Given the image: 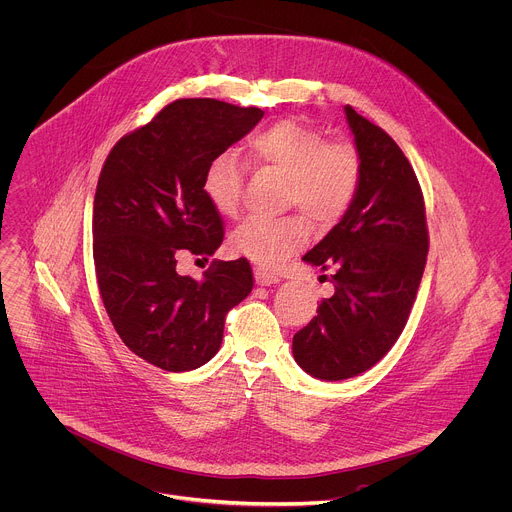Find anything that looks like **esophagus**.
Masks as SVG:
<instances>
[{
	"label": "esophagus",
	"instance_id": "1",
	"mask_svg": "<svg viewBox=\"0 0 512 512\" xmlns=\"http://www.w3.org/2000/svg\"><path fill=\"white\" fill-rule=\"evenodd\" d=\"M255 283L257 285H275V283H279V277L261 269V267H257L255 269Z\"/></svg>",
	"mask_w": 512,
	"mask_h": 512
}]
</instances>
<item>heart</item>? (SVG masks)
Instances as JSON below:
<instances>
[{
	"mask_svg": "<svg viewBox=\"0 0 512 512\" xmlns=\"http://www.w3.org/2000/svg\"><path fill=\"white\" fill-rule=\"evenodd\" d=\"M253 165L271 167L289 181L287 201L309 219L331 225L353 205L361 183V161L343 141H327L325 133L301 121L285 119L245 141ZM245 169L231 151L215 153L203 171V193L223 217L241 207ZM309 241V225L295 215L249 217L229 237V249L263 269H277Z\"/></svg>",
	"mask_w": 512,
	"mask_h": 512,
	"instance_id": "obj_1",
	"label": "heart"
}]
</instances>
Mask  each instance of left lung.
<instances>
[{
	"label": "left lung",
	"instance_id": "obj_1",
	"mask_svg": "<svg viewBox=\"0 0 512 512\" xmlns=\"http://www.w3.org/2000/svg\"><path fill=\"white\" fill-rule=\"evenodd\" d=\"M345 115L361 183L343 219L303 257L333 271L335 293L293 337L299 367L323 381L357 377L391 351L411 315L429 253L425 199L409 159L351 105Z\"/></svg>",
	"mask_w": 512,
	"mask_h": 512
}]
</instances>
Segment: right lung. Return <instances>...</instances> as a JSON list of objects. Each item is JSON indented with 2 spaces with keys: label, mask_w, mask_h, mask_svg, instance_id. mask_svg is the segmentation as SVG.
Masks as SVG:
<instances>
[{
  "label": "right lung",
  "mask_w": 512,
  "mask_h": 512,
  "mask_svg": "<svg viewBox=\"0 0 512 512\" xmlns=\"http://www.w3.org/2000/svg\"><path fill=\"white\" fill-rule=\"evenodd\" d=\"M261 117L259 107L177 99L123 135L99 173L93 199L99 293L121 341L163 371H193L213 359L227 313L253 289L245 257L213 261L201 281L175 267L179 255L207 261L223 243V219L203 193V171Z\"/></svg>",
  "instance_id": "right-lung-1"
}]
</instances>
